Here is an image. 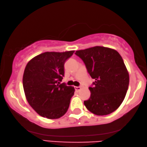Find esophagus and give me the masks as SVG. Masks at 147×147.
<instances>
[{"mask_svg":"<svg viewBox=\"0 0 147 147\" xmlns=\"http://www.w3.org/2000/svg\"><path fill=\"white\" fill-rule=\"evenodd\" d=\"M74 88H75V90L76 91H79V90H81V86H74Z\"/></svg>","mask_w":147,"mask_h":147,"instance_id":"obj_1","label":"esophagus"}]
</instances>
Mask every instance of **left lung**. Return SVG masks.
Listing matches in <instances>:
<instances>
[{
  "label": "left lung",
  "mask_w": 147,
  "mask_h": 147,
  "mask_svg": "<svg viewBox=\"0 0 147 147\" xmlns=\"http://www.w3.org/2000/svg\"><path fill=\"white\" fill-rule=\"evenodd\" d=\"M91 78L90 96L84 104L97 115H107L123 102L129 85V74L119 53L110 48L96 46L77 51Z\"/></svg>",
  "instance_id": "obj_1"
}]
</instances>
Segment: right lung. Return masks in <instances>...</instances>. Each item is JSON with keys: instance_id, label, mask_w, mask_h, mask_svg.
Wrapping results in <instances>:
<instances>
[{"instance_id": "add662e5", "label": "right lung", "mask_w": 147, "mask_h": 147, "mask_svg": "<svg viewBox=\"0 0 147 147\" xmlns=\"http://www.w3.org/2000/svg\"><path fill=\"white\" fill-rule=\"evenodd\" d=\"M74 51L45 52L33 58L25 67L23 85L26 100L40 116L61 117L68 109L74 88L64 83V66Z\"/></svg>"}]
</instances>
